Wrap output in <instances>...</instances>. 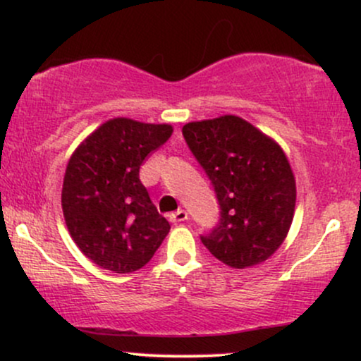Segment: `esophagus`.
<instances>
[{"instance_id": "34e87169", "label": "esophagus", "mask_w": 361, "mask_h": 361, "mask_svg": "<svg viewBox=\"0 0 361 361\" xmlns=\"http://www.w3.org/2000/svg\"><path fill=\"white\" fill-rule=\"evenodd\" d=\"M186 219H188V214H186V210H183V209H178L176 212L169 214V221L175 222V224H178V222H185Z\"/></svg>"}]
</instances>
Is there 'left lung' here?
<instances>
[{"label": "left lung", "instance_id": "1", "mask_svg": "<svg viewBox=\"0 0 361 361\" xmlns=\"http://www.w3.org/2000/svg\"><path fill=\"white\" fill-rule=\"evenodd\" d=\"M181 132L219 204L217 224L200 235L204 246L233 268L270 258L288 233L297 195L279 144L234 115L190 122Z\"/></svg>", "mask_w": 361, "mask_h": 361}]
</instances>
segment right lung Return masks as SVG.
<instances>
[{
  "label": "right lung",
  "instance_id": "add662e5",
  "mask_svg": "<svg viewBox=\"0 0 361 361\" xmlns=\"http://www.w3.org/2000/svg\"><path fill=\"white\" fill-rule=\"evenodd\" d=\"M171 134L166 123L114 118L69 159L62 185L66 226L78 247L103 270L137 271L171 229L139 178L147 156Z\"/></svg>",
  "mask_w": 361,
  "mask_h": 361
}]
</instances>
